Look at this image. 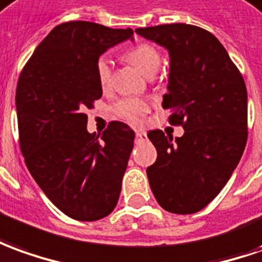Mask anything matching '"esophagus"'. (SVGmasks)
<instances>
[{"label": "esophagus", "mask_w": 262, "mask_h": 262, "mask_svg": "<svg viewBox=\"0 0 262 262\" xmlns=\"http://www.w3.org/2000/svg\"><path fill=\"white\" fill-rule=\"evenodd\" d=\"M135 137H137L138 141H145V140H147V133H145V131H141V129H137V131H135Z\"/></svg>", "instance_id": "esophagus-1"}]
</instances>
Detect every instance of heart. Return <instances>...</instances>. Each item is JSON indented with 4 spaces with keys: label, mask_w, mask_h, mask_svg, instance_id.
Masks as SVG:
<instances>
[{
    "label": "heart",
    "mask_w": 262,
    "mask_h": 262,
    "mask_svg": "<svg viewBox=\"0 0 262 262\" xmlns=\"http://www.w3.org/2000/svg\"><path fill=\"white\" fill-rule=\"evenodd\" d=\"M125 58L134 64L144 75L152 77L161 66V54L157 47L148 42L135 45L125 52ZM95 74L102 90H108L113 82V61L102 54L95 61ZM149 102L145 98H120L113 105L114 114L128 122H138L148 113Z\"/></svg>",
    "instance_id": "b5f03b06"
}]
</instances>
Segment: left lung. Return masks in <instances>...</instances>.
Masks as SVG:
<instances>
[{
  "instance_id": "8db88e82",
  "label": "left lung",
  "mask_w": 262,
  "mask_h": 262,
  "mask_svg": "<svg viewBox=\"0 0 262 262\" xmlns=\"http://www.w3.org/2000/svg\"><path fill=\"white\" fill-rule=\"evenodd\" d=\"M135 32L168 50L162 108L171 111L169 124L185 131L176 140L161 129L148 133L157 148V161L147 168L149 187L165 211L194 214L224 188L244 152V78L223 44L200 27L162 24Z\"/></svg>"
}]
</instances>
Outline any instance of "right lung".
I'll use <instances>...</instances> for the list:
<instances>
[{"mask_svg": "<svg viewBox=\"0 0 262 262\" xmlns=\"http://www.w3.org/2000/svg\"><path fill=\"white\" fill-rule=\"evenodd\" d=\"M133 34L90 21L59 24L18 78V134L27 168L51 203L78 221L107 217L120 198L134 131L113 121L95 137L86 131L85 111L102 95L97 58Z\"/></svg>", "mask_w": 262, "mask_h": 262, "instance_id": "add662e5", "label": "right lung"}]
</instances>
